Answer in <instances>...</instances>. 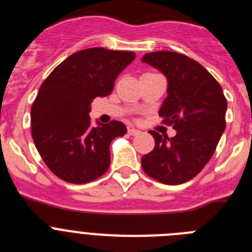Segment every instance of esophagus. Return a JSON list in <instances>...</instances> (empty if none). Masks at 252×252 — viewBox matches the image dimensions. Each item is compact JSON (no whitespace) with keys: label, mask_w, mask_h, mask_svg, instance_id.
I'll list each match as a JSON object with an SVG mask.
<instances>
[{"label":"esophagus","mask_w":252,"mask_h":252,"mask_svg":"<svg viewBox=\"0 0 252 252\" xmlns=\"http://www.w3.org/2000/svg\"><path fill=\"white\" fill-rule=\"evenodd\" d=\"M128 133H130V135H139L140 133V131L139 130H136V128H133V127H130L128 128Z\"/></svg>","instance_id":"obj_1"}]
</instances>
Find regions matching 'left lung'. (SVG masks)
<instances>
[{
  "label": "left lung",
  "mask_w": 252,
  "mask_h": 252,
  "mask_svg": "<svg viewBox=\"0 0 252 252\" xmlns=\"http://www.w3.org/2000/svg\"><path fill=\"white\" fill-rule=\"evenodd\" d=\"M142 62L168 78V97L159 116L177 135L169 139L149 131L155 148L141 158L144 171L162 184L186 183L206 166L226 128L227 99L211 73L192 58L175 51H154Z\"/></svg>",
  "instance_id": "left-lung-1"
}]
</instances>
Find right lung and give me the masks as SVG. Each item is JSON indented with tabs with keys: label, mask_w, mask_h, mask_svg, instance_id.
I'll list each match as a JSON object with an SVG mask.
<instances>
[{
	"label": "right lung",
	"mask_w": 252,
	"mask_h": 252,
	"mask_svg": "<svg viewBox=\"0 0 252 252\" xmlns=\"http://www.w3.org/2000/svg\"><path fill=\"white\" fill-rule=\"evenodd\" d=\"M133 59L132 51L84 49L43 82L31 106V133L40 157L58 178L84 184L108 170L111 141L127 130L120 121L92 127L90 104L111 94L116 78Z\"/></svg>",
	"instance_id": "add662e5"
}]
</instances>
